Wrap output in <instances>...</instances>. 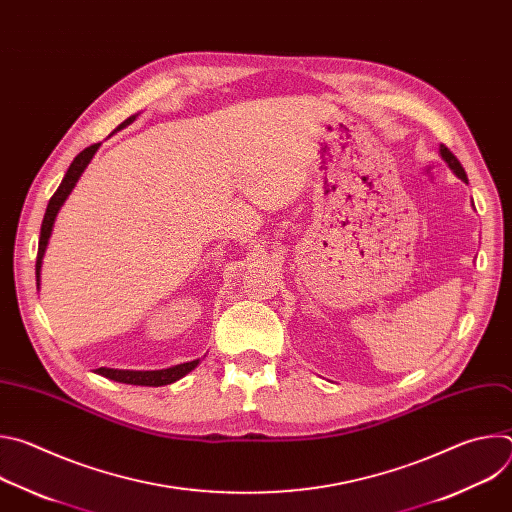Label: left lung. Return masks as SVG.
I'll return each instance as SVG.
<instances>
[{
    "instance_id": "obj_1",
    "label": "left lung",
    "mask_w": 512,
    "mask_h": 512,
    "mask_svg": "<svg viewBox=\"0 0 512 512\" xmlns=\"http://www.w3.org/2000/svg\"><path fill=\"white\" fill-rule=\"evenodd\" d=\"M440 152H442V158L448 162V166H450V168L456 172V176H458V178H462L464 182H468V178H466V172H464L462 164H460V162H458V158H456V156H454V154H452V152L446 148V145H442Z\"/></svg>"
}]
</instances>
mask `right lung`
Segmentation results:
<instances>
[{
	"instance_id": "add662e5",
	"label": "right lung",
	"mask_w": 512,
	"mask_h": 512,
	"mask_svg": "<svg viewBox=\"0 0 512 512\" xmlns=\"http://www.w3.org/2000/svg\"><path fill=\"white\" fill-rule=\"evenodd\" d=\"M135 119V115H131L129 119H125L117 129L129 125ZM101 143H93L89 148H85L72 164L68 166L58 190L52 194L46 212H44V221H42V229H40V243H38V257H36V285H40V267H42V257L52 233V225H54V218L62 206V202L66 200V196L70 194V190L75 188L77 180L81 178V174L85 172V168L89 166V162L93 160L95 152L99 150ZM198 364V360L192 362H184V364H176V367L170 369H162V371H115V369H97L95 373L111 379V381H119V383H127V385H141V387H162V385H170L178 379H182L184 375H188L194 367Z\"/></svg>"
}]
</instances>
